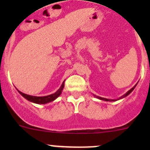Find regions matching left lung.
Masks as SVG:
<instances>
[{"mask_svg": "<svg viewBox=\"0 0 150 150\" xmlns=\"http://www.w3.org/2000/svg\"><path fill=\"white\" fill-rule=\"evenodd\" d=\"M136 86H137V85H136ZM136 86H134V87H133L132 88H131V89H130V90L128 91L127 92V93H125V94L122 95V96H121V97H120V98H119V99H105V98H102V97H99V96H96V97H97L98 99H101V100H104V101H107V102H114V101H117V100H119V99H122V98L125 97V96H128V95H129L130 93H131V92L133 91V90H134V89L135 88Z\"/></svg>", "mask_w": 150, "mask_h": 150, "instance_id": "obj_1", "label": "left lung"}]
</instances>
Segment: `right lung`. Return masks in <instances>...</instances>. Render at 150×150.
I'll return each instance as SVG.
<instances>
[{"instance_id": "right-lung-1", "label": "right lung", "mask_w": 150, "mask_h": 150, "mask_svg": "<svg viewBox=\"0 0 150 150\" xmlns=\"http://www.w3.org/2000/svg\"><path fill=\"white\" fill-rule=\"evenodd\" d=\"M64 82L62 83V84L61 87L59 88V90L57 91V92H55L54 93H52V94H50L48 95V96H30V95L25 94V93L19 91V90L17 91L24 98H25L27 100L30 101V102H33V103H35V104H46V103H48V102H52V101L55 100L58 96H59L60 94L62 93V91L63 88H64Z\"/></svg>"}]
</instances>
